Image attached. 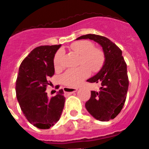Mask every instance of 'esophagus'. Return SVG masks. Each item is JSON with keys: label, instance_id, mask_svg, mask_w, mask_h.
Listing matches in <instances>:
<instances>
[{"label": "esophagus", "instance_id": "obj_1", "mask_svg": "<svg viewBox=\"0 0 149 149\" xmlns=\"http://www.w3.org/2000/svg\"><path fill=\"white\" fill-rule=\"evenodd\" d=\"M77 88H68V87H65L64 88V91H65L66 93H67L68 95H71L73 93L76 92L77 91Z\"/></svg>", "mask_w": 149, "mask_h": 149}]
</instances>
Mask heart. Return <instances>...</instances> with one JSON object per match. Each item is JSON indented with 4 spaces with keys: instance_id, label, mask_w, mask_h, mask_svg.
Returning <instances> with one entry per match:
<instances>
[{
    "instance_id": "obj_1",
    "label": "heart",
    "mask_w": 149,
    "mask_h": 149,
    "mask_svg": "<svg viewBox=\"0 0 149 149\" xmlns=\"http://www.w3.org/2000/svg\"><path fill=\"white\" fill-rule=\"evenodd\" d=\"M70 48L75 53L81 55L79 64L82 65L67 70L62 75L61 79L67 86L77 88L89 76L91 70L97 72L101 68L104 62V55L101 49L93 48V44L88 40L75 42L70 45ZM63 55V51L59 50L54 56V63L56 69L62 67L61 60Z\"/></svg>"
}]
</instances>
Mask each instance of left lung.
Instances as JSON below:
<instances>
[{"mask_svg":"<svg viewBox=\"0 0 149 149\" xmlns=\"http://www.w3.org/2000/svg\"><path fill=\"white\" fill-rule=\"evenodd\" d=\"M90 39L102 47L105 57L99 72L88 79L89 82H99V91H91L85 108L96 120L102 122L115 118L121 111L129 85L127 64L123 52L116 44L104 36L93 34L82 35L76 40Z\"/></svg>","mask_w":149,"mask_h":149,"instance_id":"obj_1","label":"left lung"}]
</instances>
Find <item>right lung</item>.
<instances>
[{
  "instance_id": "obj_1",
  "label": "right lung",
  "mask_w": 149,
  "mask_h": 149,
  "mask_svg": "<svg viewBox=\"0 0 149 149\" xmlns=\"http://www.w3.org/2000/svg\"><path fill=\"white\" fill-rule=\"evenodd\" d=\"M61 45H41L23 60L16 81L20 108L29 123L39 129H49L61 117L64 107V91L48 98L46 86L54 74V58Z\"/></svg>"
}]
</instances>
